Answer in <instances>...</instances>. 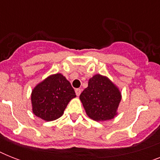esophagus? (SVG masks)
<instances>
[{
	"label": "esophagus",
	"mask_w": 160,
	"mask_h": 160,
	"mask_svg": "<svg viewBox=\"0 0 160 160\" xmlns=\"http://www.w3.org/2000/svg\"><path fill=\"white\" fill-rule=\"evenodd\" d=\"M80 93H81V90L80 89H75V94H76L77 96H79L80 95Z\"/></svg>",
	"instance_id": "esophagus-1"
}]
</instances>
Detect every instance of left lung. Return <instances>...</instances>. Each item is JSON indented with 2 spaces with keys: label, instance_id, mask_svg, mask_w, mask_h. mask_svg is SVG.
Listing matches in <instances>:
<instances>
[{
  "label": "left lung",
  "instance_id": "obj_1",
  "mask_svg": "<svg viewBox=\"0 0 160 160\" xmlns=\"http://www.w3.org/2000/svg\"><path fill=\"white\" fill-rule=\"evenodd\" d=\"M80 99L90 119L105 121L117 114L121 93L106 76L97 74L89 80L88 87L80 94Z\"/></svg>",
  "mask_w": 160,
  "mask_h": 160
}]
</instances>
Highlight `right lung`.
Here are the masks:
<instances>
[{
    "label": "right lung",
    "mask_w": 160,
    "mask_h": 160,
    "mask_svg": "<svg viewBox=\"0 0 160 160\" xmlns=\"http://www.w3.org/2000/svg\"><path fill=\"white\" fill-rule=\"evenodd\" d=\"M75 96V90L63 75H50L32 90V111L39 118L52 121L62 115L68 103Z\"/></svg>",
    "instance_id": "obj_1"
}]
</instances>
